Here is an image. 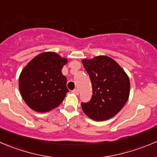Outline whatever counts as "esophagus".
<instances>
[{
  "mask_svg": "<svg viewBox=\"0 0 157 157\" xmlns=\"http://www.w3.org/2000/svg\"><path fill=\"white\" fill-rule=\"evenodd\" d=\"M71 92H72L73 94H75V95H78V94H79V92H78V89H74V90H72V91H71Z\"/></svg>",
  "mask_w": 157,
  "mask_h": 157,
  "instance_id": "obj_1",
  "label": "esophagus"
}]
</instances>
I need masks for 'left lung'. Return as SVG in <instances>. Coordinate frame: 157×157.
<instances>
[{"label": "left lung", "mask_w": 157, "mask_h": 157, "mask_svg": "<svg viewBox=\"0 0 157 157\" xmlns=\"http://www.w3.org/2000/svg\"><path fill=\"white\" fill-rule=\"evenodd\" d=\"M82 63L92 85L90 101L82 102L83 112L93 120H107L127 102L130 91L129 77L116 61L105 55L84 59Z\"/></svg>", "instance_id": "left-lung-1"}]
</instances>
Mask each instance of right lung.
I'll use <instances>...</instances> for the list:
<instances>
[{"label":"right lung","mask_w":157,"mask_h":157,"mask_svg":"<svg viewBox=\"0 0 157 157\" xmlns=\"http://www.w3.org/2000/svg\"><path fill=\"white\" fill-rule=\"evenodd\" d=\"M67 62L55 52H44L25 66L19 77V89L30 108L45 113L62 103L69 92L62 73Z\"/></svg>","instance_id":"1"}]
</instances>
